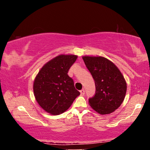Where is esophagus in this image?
Masks as SVG:
<instances>
[{"label": "esophagus", "mask_w": 150, "mask_h": 150, "mask_svg": "<svg viewBox=\"0 0 150 150\" xmlns=\"http://www.w3.org/2000/svg\"><path fill=\"white\" fill-rule=\"evenodd\" d=\"M80 93H81V96H84V95H85V90H84V89L81 90V91H80Z\"/></svg>", "instance_id": "esophagus-1"}]
</instances>
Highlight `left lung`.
<instances>
[{"label": "left lung", "instance_id": "1", "mask_svg": "<svg viewBox=\"0 0 150 150\" xmlns=\"http://www.w3.org/2000/svg\"><path fill=\"white\" fill-rule=\"evenodd\" d=\"M86 67L93 76L96 94L89 104L101 115L110 114L120 107L126 96V80L118 67L105 57L83 56Z\"/></svg>", "mask_w": 150, "mask_h": 150}]
</instances>
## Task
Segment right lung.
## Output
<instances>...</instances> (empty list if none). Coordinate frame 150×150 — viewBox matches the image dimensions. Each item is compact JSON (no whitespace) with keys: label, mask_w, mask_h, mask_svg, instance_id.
Masks as SVG:
<instances>
[{"label":"right lung","mask_w":150,"mask_h":150,"mask_svg":"<svg viewBox=\"0 0 150 150\" xmlns=\"http://www.w3.org/2000/svg\"><path fill=\"white\" fill-rule=\"evenodd\" d=\"M77 55L60 54L47 62L34 80L33 92L41 107L51 115H60L70 107L80 95L68 70Z\"/></svg>","instance_id":"add662e5"}]
</instances>
